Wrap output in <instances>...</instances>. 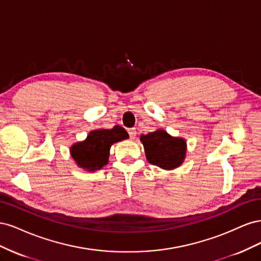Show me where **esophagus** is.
<instances>
[{
  "instance_id": "obj_1",
  "label": "esophagus",
  "mask_w": 261,
  "mask_h": 261,
  "mask_svg": "<svg viewBox=\"0 0 261 261\" xmlns=\"http://www.w3.org/2000/svg\"><path fill=\"white\" fill-rule=\"evenodd\" d=\"M128 134H129V137H130V139H135V138H136V134H137V132H136V129H135V128H129V129H128Z\"/></svg>"
}]
</instances>
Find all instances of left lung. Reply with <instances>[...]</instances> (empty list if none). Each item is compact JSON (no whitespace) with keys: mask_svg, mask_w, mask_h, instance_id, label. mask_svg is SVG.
<instances>
[{"mask_svg":"<svg viewBox=\"0 0 261 261\" xmlns=\"http://www.w3.org/2000/svg\"><path fill=\"white\" fill-rule=\"evenodd\" d=\"M140 141L144 145L148 162L161 169H175L179 167L185 159V139L172 137L163 129L141 135Z\"/></svg>","mask_w":261,"mask_h":261,"instance_id":"left-lung-1","label":"left lung"}]
</instances>
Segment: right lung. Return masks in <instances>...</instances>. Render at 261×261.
Instances as JSON below:
<instances>
[{
    "label": "right lung",
    "mask_w": 261,
    "mask_h": 261,
    "mask_svg": "<svg viewBox=\"0 0 261 261\" xmlns=\"http://www.w3.org/2000/svg\"><path fill=\"white\" fill-rule=\"evenodd\" d=\"M128 138V134L120 125L111 129L91 130L84 141L70 147V154L82 169L100 170L109 162L110 148L117 141Z\"/></svg>",
    "instance_id": "obj_1"
}]
</instances>
